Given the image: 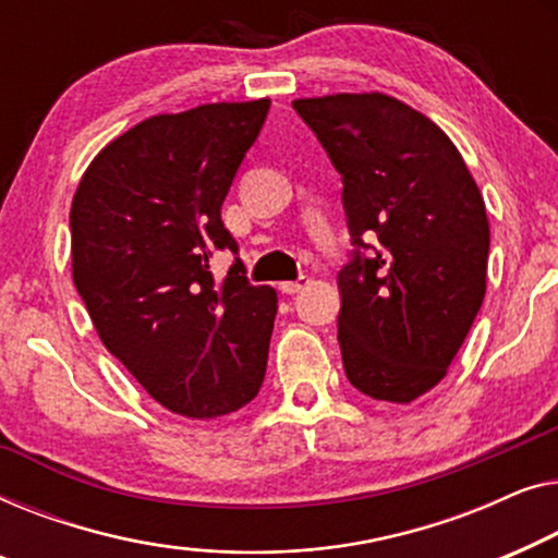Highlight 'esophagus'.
I'll return each mask as SVG.
<instances>
[{"label": "esophagus", "instance_id": "esophagus-1", "mask_svg": "<svg viewBox=\"0 0 558 558\" xmlns=\"http://www.w3.org/2000/svg\"><path fill=\"white\" fill-rule=\"evenodd\" d=\"M311 286V278H305V276H301L298 280H286V282H280V290L286 295H295V293H301V290H305Z\"/></svg>", "mask_w": 558, "mask_h": 558}]
</instances>
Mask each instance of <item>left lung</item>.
<instances>
[{
    "mask_svg": "<svg viewBox=\"0 0 558 558\" xmlns=\"http://www.w3.org/2000/svg\"><path fill=\"white\" fill-rule=\"evenodd\" d=\"M343 182L354 260L339 272V343L359 391L410 404L445 379L485 298L490 227L447 133L384 93L293 100ZM374 231L372 256L360 234Z\"/></svg>",
    "mask_w": 558,
    "mask_h": 558,
    "instance_id": "obj_1",
    "label": "left lung"
}]
</instances>
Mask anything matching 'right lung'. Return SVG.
<instances>
[{
  "mask_svg": "<svg viewBox=\"0 0 558 558\" xmlns=\"http://www.w3.org/2000/svg\"><path fill=\"white\" fill-rule=\"evenodd\" d=\"M270 100L161 113L90 161L70 207L73 280L104 347L169 412L215 420L260 391L278 293L250 286L222 202Z\"/></svg>",
  "mask_w": 558,
  "mask_h": 558,
  "instance_id": "add662e5",
  "label": "right lung"
}]
</instances>
